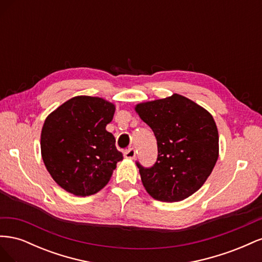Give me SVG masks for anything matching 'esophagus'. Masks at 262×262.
Returning a JSON list of instances; mask_svg holds the SVG:
<instances>
[{
  "instance_id": "34e87169",
  "label": "esophagus",
  "mask_w": 262,
  "mask_h": 262,
  "mask_svg": "<svg viewBox=\"0 0 262 262\" xmlns=\"http://www.w3.org/2000/svg\"><path fill=\"white\" fill-rule=\"evenodd\" d=\"M124 156L126 157V158H134L136 157V149H134L133 147H130V148H128L124 152Z\"/></svg>"
}]
</instances>
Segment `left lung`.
<instances>
[{
  "mask_svg": "<svg viewBox=\"0 0 262 262\" xmlns=\"http://www.w3.org/2000/svg\"><path fill=\"white\" fill-rule=\"evenodd\" d=\"M136 112L157 141L158 155L152 167L137 163L147 193L163 202H178L193 194L219 158V132L212 115L178 94L141 102Z\"/></svg>",
  "mask_w": 262,
  "mask_h": 262,
  "instance_id": "1",
  "label": "left lung"
}]
</instances>
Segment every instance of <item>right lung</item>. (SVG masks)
<instances>
[{
  "label": "right lung",
  "mask_w": 262,
  "mask_h": 262,
  "mask_svg": "<svg viewBox=\"0 0 262 262\" xmlns=\"http://www.w3.org/2000/svg\"><path fill=\"white\" fill-rule=\"evenodd\" d=\"M115 105L99 97L76 96L52 112L43 123L41 156L53 180L66 191L86 196L104 188L122 153L106 130Z\"/></svg>",
  "instance_id": "1"
}]
</instances>
